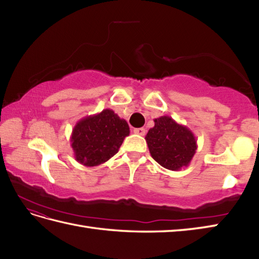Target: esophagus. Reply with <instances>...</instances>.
<instances>
[{
  "mask_svg": "<svg viewBox=\"0 0 259 259\" xmlns=\"http://www.w3.org/2000/svg\"><path fill=\"white\" fill-rule=\"evenodd\" d=\"M134 133L136 135H139V136H145L146 135V129L145 128H137L134 130Z\"/></svg>",
  "mask_w": 259,
  "mask_h": 259,
  "instance_id": "34e87169",
  "label": "esophagus"
}]
</instances>
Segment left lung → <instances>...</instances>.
<instances>
[{
	"instance_id": "obj_1",
	"label": "left lung",
	"mask_w": 259,
	"mask_h": 259,
	"mask_svg": "<svg viewBox=\"0 0 259 259\" xmlns=\"http://www.w3.org/2000/svg\"><path fill=\"white\" fill-rule=\"evenodd\" d=\"M153 121L155 125L146 136L151 157L160 166L172 171L188 167L198 147L192 131L169 115Z\"/></svg>"
}]
</instances>
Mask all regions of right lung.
Wrapping results in <instances>:
<instances>
[{
	"label": "right lung",
	"mask_w": 259,
	"mask_h": 259,
	"mask_svg": "<svg viewBox=\"0 0 259 259\" xmlns=\"http://www.w3.org/2000/svg\"><path fill=\"white\" fill-rule=\"evenodd\" d=\"M129 125L111 109L79 120L71 134L75 160L87 167L99 166L119 151L129 136Z\"/></svg>",
	"instance_id": "1"
}]
</instances>
